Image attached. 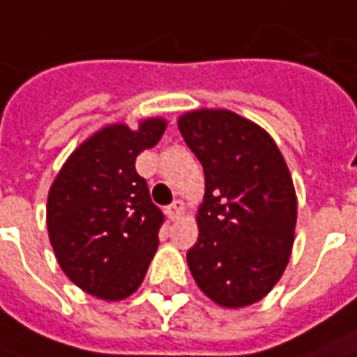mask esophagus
Masks as SVG:
<instances>
[{"mask_svg":"<svg viewBox=\"0 0 357 357\" xmlns=\"http://www.w3.org/2000/svg\"><path fill=\"white\" fill-rule=\"evenodd\" d=\"M166 213H168V218H170V220H178L179 216L185 213V204H183V201H179L178 199V201H174V203L168 206Z\"/></svg>","mask_w":357,"mask_h":357,"instance_id":"1","label":"esophagus"}]
</instances>
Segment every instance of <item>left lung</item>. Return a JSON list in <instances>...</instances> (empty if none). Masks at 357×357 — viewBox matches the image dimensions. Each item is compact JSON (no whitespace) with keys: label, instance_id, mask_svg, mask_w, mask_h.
<instances>
[{"label":"left lung","instance_id":"left-lung-1","mask_svg":"<svg viewBox=\"0 0 357 357\" xmlns=\"http://www.w3.org/2000/svg\"><path fill=\"white\" fill-rule=\"evenodd\" d=\"M178 127L204 170L189 271L214 303L248 307L273 290L290 261L298 218L290 170L273 137L236 112L191 109Z\"/></svg>","mask_w":357,"mask_h":357}]
</instances>
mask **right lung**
I'll use <instances>...</instances> for the list:
<instances>
[{
  "label": "right lung",
  "mask_w": 357,
  "mask_h": 357,
  "mask_svg": "<svg viewBox=\"0 0 357 357\" xmlns=\"http://www.w3.org/2000/svg\"><path fill=\"white\" fill-rule=\"evenodd\" d=\"M164 118L137 129L109 123L75 149L48 193L46 224L61 271L98 300L129 298L158 248L164 214L135 170L166 131Z\"/></svg>",
  "instance_id": "right-lung-1"
}]
</instances>
